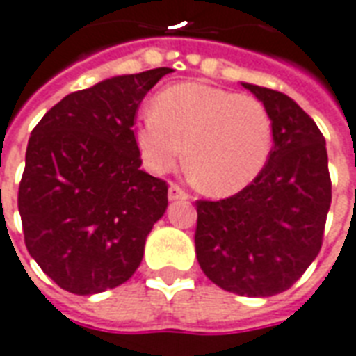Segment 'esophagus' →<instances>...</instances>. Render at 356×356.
I'll return each instance as SVG.
<instances>
[{
    "instance_id": "esophagus-1",
    "label": "esophagus",
    "mask_w": 356,
    "mask_h": 356,
    "mask_svg": "<svg viewBox=\"0 0 356 356\" xmlns=\"http://www.w3.org/2000/svg\"><path fill=\"white\" fill-rule=\"evenodd\" d=\"M168 198H170V202H175V200H188L191 196L186 194L181 186L177 185H170V191H168Z\"/></svg>"
}]
</instances>
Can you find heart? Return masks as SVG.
I'll return each instance as SVG.
<instances>
[{"label": "heart", "mask_w": 356, "mask_h": 356, "mask_svg": "<svg viewBox=\"0 0 356 356\" xmlns=\"http://www.w3.org/2000/svg\"><path fill=\"white\" fill-rule=\"evenodd\" d=\"M272 141V120L257 97L198 83L160 92L136 128L149 170L168 173L185 151L186 168L213 196L251 185L270 160Z\"/></svg>", "instance_id": "heart-1"}]
</instances>
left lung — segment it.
I'll use <instances>...</instances> for the list:
<instances>
[{
	"instance_id": "left-lung-1",
	"label": "left lung",
	"mask_w": 356,
	"mask_h": 356,
	"mask_svg": "<svg viewBox=\"0 0 356 356\" xmlns=\"http://www.w3.org/2000/svg\"><path fill=\"white\" fill-rule=\"evenodd\" d=\"M272 120L268 164L230 198L196 202L194 234L200 268L215 285L264 298L291 289L317 259L332 183L323 134L294 99L241 83Z\"/></svg>"
}]
</instances>
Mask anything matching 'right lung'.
Instances as JSON below:
<instances>
[{
  "label": "right lung",
  "mask_w": 356,
  "mask_h": 356,
  "mask_svg": "<svg viewBox=\"0 0 356 356\" xmlns=\"http://www.w3.org/2000/svg\"><path fill=\"white\" fill-rule=\"evenodd\" d=\"M170 67L105 79L58 102L31 131L18 211L31 259L64 291L122 285L168 207L165 181L139 170L134 118Z\"/></svg>",
  "instance_id": "right-lung-1"
}]
</instances>
